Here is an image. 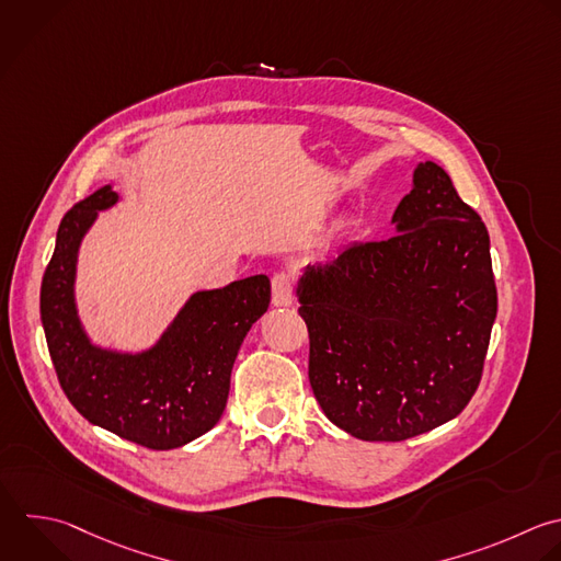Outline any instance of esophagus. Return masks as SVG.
I'll list each match as a JSON object with an SVG mask.
<instances>
[{
    "mask_svg": "<svg viewBox=\"0 0 561 561\" xmlns=\"http://www.w3.org/2000/svg\"><path fill=\"white\" fill-rule=\"evenodd\" d=\"M294 302V285L289 274L278 272L272 278V305L274 307H291Z\"/></svg>",
    "mask_w": 561,
    "mask_h": 561,
    "instance_id": "34e87169",
    "label": "esophagus"
}]
</instances>
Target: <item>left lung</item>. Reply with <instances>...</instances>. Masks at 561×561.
I'll list each match as a JSON object with an SVG mask.
<instances>
[{"mask_svg":"<svg viewBox=\"0 0 561 561\" xmlns=\"http://www.w3.org/2000/svg\"><path fill=\"white\" fill-rule=\"evenodd\" d=\"M390 224L394 237L307 265L296 285L313 394L362 440H403L458 416L497 311L486 228L436 162L414 167Z\"/></svg>","mask_w":561,"mask_h":561,"instance_id":"1","label":"left lung"}]
</instances>
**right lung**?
Here are the masks:
<instances>
[{"label":"right lung","mask_w":561,"mask_h":561,"mask_svg":"<svg viewBox=\"0 0 561 561\" xmlns=\"http://www.w3.org/2000/svg\"><path fill=\"white\" fill-rule=\"evenodd\" d=\"M118 202L114 186H103L64 217L42 283V322L61 388L90 423L149 449H175L219 423L239 348L267 311L270 278L191 294L147 348L96 344L79 316V252L99 213Z\"/></svg>","instance_id":"add662e5"}]
</instances>
